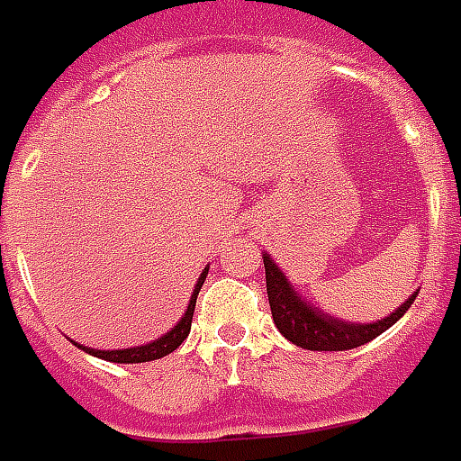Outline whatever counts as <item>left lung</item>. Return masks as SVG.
Instances as JSON below:
<instances>
[{"label": "left lung", "instance_id": "1", "mask_svg": "<svg viewBox=\"0 0 461 461\" xmlns=\"http://www.w3.org/2000/svg\"><path fill=\"white\" fill-rule=\"evenodd\" d=\"M263 266H266L267 303H270L273 322L283 332V338H288L293 345L305 348V350L338 352L360 348L365 342L375 340L387 328H393L394 322L410 310L414 298H417V293H414L412 298L404 300L402 305L394 310L390 318L380 320V322L348 325L342 320H332L328 315H322L318 310L310 308L305 300H300L298 293L290 288V283L277 270V266L270 260V256H263Z\"/></svg>", "mask_w": 461, "mask_h": 461}]
</instances>
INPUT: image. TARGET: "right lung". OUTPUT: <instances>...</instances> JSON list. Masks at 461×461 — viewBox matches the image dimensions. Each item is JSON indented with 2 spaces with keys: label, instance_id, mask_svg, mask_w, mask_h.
I'll return each mask as SVG.
<instances>
[{
  "label": "right lung",
  "instance_id": "obj_1",
  "mask_svg": "<svg viewBox=\"0 0 461 461\" xmlns=\"http://www.w3.org/2000/svg\"><path fill=\"white\" fill-rule=\"evenodd\" d=\"M205 276H208V270H203L201 277H198L194 295H191V303H188V310H185V315L181 318V322H178L173 330H168L161 340H153L149 342V345H141V348H129V350H111V352L91 350V348H84V345H79V348L81 350L89 352V355H94V357H101V360H109V362H151V360H158V357H166V355L176 350V348L188 338V332H191L195 298H198V290H201V285H203Z\"/></svg>",
  "mask_w": 461,
  "mask_h": 461
}]
</instances>
